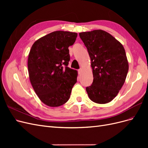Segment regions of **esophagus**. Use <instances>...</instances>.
<instances>
[{
  "label": "esophagus",
  "instance_id": "34e87169",
  "mask_svg": "<svg viewBox=\"0 0 148 148\" xmlns=\"http://www.w3.org/2000/svg\"><path fill=\"white\" fill-rule=\"evenodd\" d=\"M78 73H79V74H80V73H81V72H82V69H79V70H78Z\"/></svg>",
  "mask_w": 148,
  "mask_h": 148
}]
</instances>
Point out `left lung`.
<instances>
[{"label": "left lung", "mask_w": 148, "mask_h": 148, "mask_svg": "<svg viewBox=\"0 0 148 148\" xmlns=\"http://www.w3.org/2000/svg\"><path fill=\"white\" fill-rule=\"evenodd\" d=\"M91 59L93 82L86 88L92 101L106 104L117 96L128 71V62L123 45L101 29L79 33Z\"/></svg>", "instance_id": "1"}]
</instances>
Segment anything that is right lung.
I'll list each match as a JSON object with an SVG mask.
<instances>
[{"mask_svg": "<svg viewBox=\"0 0 148 148\" xmlns=\"http://www.w3.org/2000/svg\"><path fill=\"white\" fill-rule=\"evenodd\" d=\"M77 37V33L53 31L36 41L29 51L30 82L39 99L49 107H59L68 101L77 83L78 71L67 66L69 47Z\"/></svg>", "mask_w": 148, "mask_h": 148, "instance_id": "obj_1", "label": "right lung"}]
</instances>
